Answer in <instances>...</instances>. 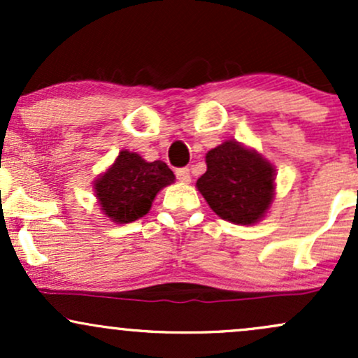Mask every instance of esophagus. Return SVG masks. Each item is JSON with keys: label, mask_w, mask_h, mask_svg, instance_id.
Here are the masks:
<instances>
[{"label": "esophagus", "mask_w": 358, "mask_h": 358, "mask_svg": "<svg viewBox=\"0 0 358 358\" xmlns=\"http://www.w3.org/2000/svg\"><path fill=\"white\" fill-rule=\"evenodd\" d=\"M175 175H176V178H178L180 182H183V183H188L192 180L190 170H188V168H178V170L175 171Z\"/></svg>", "instance_id": "obj_1"}]
</instances>
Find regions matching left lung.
<instances>
[{"label":"left lung","mask_w":358,"mask_h":358,"mask_svg":"<svg viewBox=\"0 0 358 358\" xmlns=\"http://www.w3.org/2000/svg\"><path fill=\"white\" fill-rule=\"evenodd\" d=\"M207 171L196 187L222 219L249 225L264 215L273 202L274 168L256 151L225 141L205 156Z\"/></svg>","instance_id":"obj_1"}]
</instances>
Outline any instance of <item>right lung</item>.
<instances>
[{
	"label": "right lung",
	"mask_w": 358,
	"mask_h": 358,
	"mask_svg": "<svg viewBox=\"0 0 358 358\" xmlns=\"http://www.w3.org/2000/svg\"><path fill=\"white\" fill-rule=\"evenodd\" d=\"M173 182L175 175L166 163H148L136 153L121 151L96 182V195L110 220L129 224L146 215L156 193Z\"/></svg>",
	"instance_id": "obj_1"
}]
</instances>
